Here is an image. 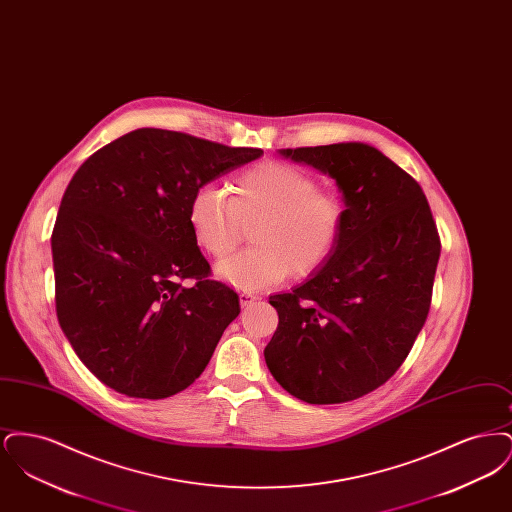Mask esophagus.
Returning <instances> with one entry per match:
<instances>
[{"label":"esophagus","mask_w":512,"mask_h":512,"mask_svg":"<svg viewBox=\"0 0 512 512\" xmlns=\"http://www.w3.org/2000/svg\"><path fill=\"white\" fill-rule=\"evenodd\" d=\"M259 297L255 295V293L251 292H242L240 293V303H242V307H247V305H251V303H255Z\"/></svg>","instance_id":"esophagus-1"}]
</instances>
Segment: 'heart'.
I'll use <instances>...</instances> for the list:
<instances>
[{
	"label": "heart",
	"instance_id": "b5f03b06",
	"mask_svg": "<svg viewBox=\"0 0 512 512\" xmlns=\"http://www.w3.org/2000/svg\"><path fill=\"white\" fill-rule=\"evenodd\" d=\"M228 194L207 184L195 190L188 224L197 245L215 259L230 255L251 226V244L217 265L222 282L257 292L293 278L313 276L340 245L347 205L338 192L320 190L305 169L263 161L236 172Z\"/></svg>",
	"mask_w": 512,
	"mask_h": 512
}]
</instances>
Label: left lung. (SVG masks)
Returning <instances> with one entry per match:
<instances>
[{
	"mask_svg": "<svg viewBox=\"0 0 512 512\" xmlns=\"http://www.w3.org/2000/svg\"><path fill=\"white\" fill-rule=\"evenodd\" d=\"M332 176L347 220L332 259L292 293L270 295L278 328L265 347L274 380L311 405L386 384L422 330L438 268V228L411 174L376 147L280 149Z\"/></svg>",
	"mask_w": 512,
	"mask_h": 512,
	"instance_id": "8db88e82",
	"label": "left lung"
}]
</instances>
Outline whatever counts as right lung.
I'll use <instances>...</instances> for the list:
<instances>
[{"label": "right lung", "instance_id": "obj_1", "mask_svg": "<svg viewBox=\"0 0 512 512\" xmlns=\"http://www.w3.org/2000/svg\"><path fill=\"white\" fill-rule=\"evenodd\" d=\"M261 155L138 128L74 172L51 234L55 309L99 382L128 397L165 399L205 370L240 315V297L211 280L188 205L197 188Z\"/></svg>", "mask_w": 512, "mask_h": 512}]
</instances>
